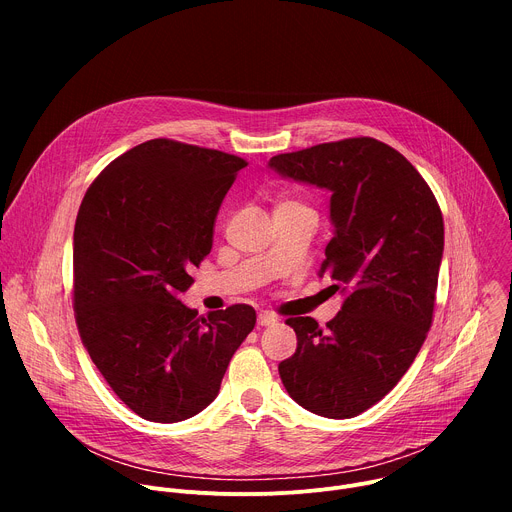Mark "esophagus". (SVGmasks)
<instances>
[{
  "label": "esophagus",
  "mask_w": 512,
  "mask_h": 512,
  "mask_svg": "<svg viewBox=\"0 0 512 512\" xmlns=\"http://www.w3.org/2000/svg\"><path fill=\"white\" fill-rule=\"evenodd\" d=\"M277 322V316H273L271 312H261L259 316H257V324L259 326H271V324H275Z\"/></svg>",
  "instance_id": "obj_1"
}]
</instances>
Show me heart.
Returning <instances> with one entry per match:
<instances>
[{"label": "heart", "mask_w": 512, "mask_h": 512, "mask_svg": "<svg viewBox=\"0 0 512 512\" xmlns=\"http://www.w3.org/2000/svg\"><path fill=\"white\" fill-rule=\"evenodd\" d=\"M279 204H300V202H296V200H289V198H287V200H281Z\"/></svg>", "instance_id": "1"}]
</instances>
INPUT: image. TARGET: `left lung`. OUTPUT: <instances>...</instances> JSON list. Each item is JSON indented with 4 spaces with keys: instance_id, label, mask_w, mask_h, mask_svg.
<instances>
[{
    "instance_id": "obj_1",
    "label": "left lung",
    "mask_w": 512,
    "mask_h": 512,
    "mask_svg": "<svg viewBox=\"0 0 512 512\" xmlns=\"http://www.w3.org/2000/svg\"><path fill=\"white\" fill-rule=\"evenodd\" d=\"M269 168L332 194L334 237L318 275L344 294L326 328L310 316L285 322L298 348L279 362V377L304 409L350 419L399 383L427 336L444 255L442 210L421 174L373 137L279 154Z\"/></svg>"
}]
</instances>
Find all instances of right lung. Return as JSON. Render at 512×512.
<instances>
[{"mask_svg":"<svg viewBox=\"0 0 512 512\" xmlns=\"http://www.w3.org/2000/svg\"><path fill=\"white\" fill-rule=\"evenodd\" d=\"M245 166L150 139L113 160L81 202L72 237L79 334L115 395L148 421L176 423L208 407L255 328L251 306L198 318L180 302Z\"/></svg>","mask_w":512,"mask_h":512,"instance_id":"obj_1","label":"right lung"}]
</instances>
